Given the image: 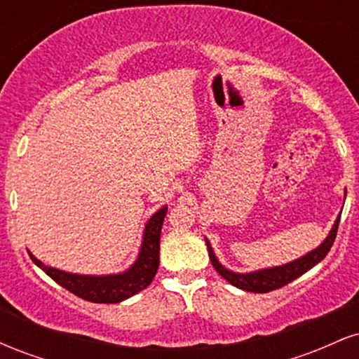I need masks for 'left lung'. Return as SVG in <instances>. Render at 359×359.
<instances>
[{
    "label": "left lung",
    "mask_w": 359,
    "mask_h": 359,
    "mask_svg": "<svg viewBox=\"0 0 359 359\" xmlns=\"http://www.w3.org/2000/svg\"><path fill=\"white\" fill-rule=\"evenodd\" d=\"M339 219H341V214L336 217L334 224H332L331 231H329L327 236H325V240L320 243L317 248L311 250L309 253L304 255V257L294 259V262L283 263V265L270 266V269H262L255 271H246V273H240V271H233L226 269L219 259H217L216 253H214L211 243H209L208 238H205V245H208L209 258H211L212 266L216 269V271L221 275V277H224L229 283H231V285L241 288V290L255 292V294H266V292L277 290V288L287 285V283H290L292 280L299 278L300 275H304L306 271L311 270L312 266H316L317 263L323 262L325 255H327L329 250H331L332 243L336 240Z\"/></svg>",
    "instance_id": "1"
}]
</instances>
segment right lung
<instances>
[{
  "label": "right lung",
  "mask_w": 359,
  "mask_h": 359,
  "mask_svg": "<svg viewBox=\"0 0 359 359\" xmlns=\"http://www.w3.org/2000/svg\"><path fill=\"white\" fill-rule=\"evenodd\" d=\"M167 205L156 211L147 221L143 229L142 246L138 257L130 265V269L119 273L109 275H81L71 271L53 269L45 265L39 258L28 251L32 262L39 269H42L52 280H55L60 287L67 288L77 297L96 304H118L123 300L133 297L138 292L145 290L154 280L160 265V233H162L163 219H165Z\"/></svg>",
  "instance_id": "add662e5"
}]
</instances>
